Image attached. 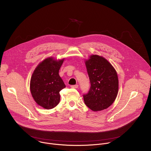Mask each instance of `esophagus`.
<instances>
[{"label":"esophagus","instance_id":"1","mask_svg":"<svg viewBox=\"0 0 151 151\" xmlns=\"http://www.w3.org/2000/svg\"><path fill=\"white\" fill-rule=\"evenodd\" d=\"M70 87L72 88H77L78 87V85H71Z\"/></svg>","mask_w":151,"mask_h":151}]
</instances>
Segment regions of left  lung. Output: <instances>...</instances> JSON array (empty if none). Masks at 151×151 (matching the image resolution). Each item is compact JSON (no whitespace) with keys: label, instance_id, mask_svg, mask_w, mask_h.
Segmentation results:
<instances>
[{"label":"left lung","instance_id":"8db88e82","mask_svg":"<svg viewBox=\"0 0 151 151\" xmlns=\"http://www.w3.org/2000/svg\"><path fill=\"white\" fill-rule=\"evenodd\" d=\"M91 87L84 94L85 104L93 111L107 109L114 102L118 93V78L112 64L104 57L91 55L85 61Z\"/></svg>","mask_w":151,"mask_h":151}]
</instances>
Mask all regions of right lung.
I'll list each match as a JSON object with an SVG mask.
<instances>
[{
  "label": "right lung",
  "instance_id": "obj_1",
  "mask_svg": "<svg viewBox=\"0 0 151 151\" xmlns=\"http://www.w3.org/2000/svg\"><path fill=\"white\" fill-rule=\"evenodd\" d=\"M64 60L45 58L38 64L31 77L32 96L38 105L46 109H52L59 103L60 91L66 87L58 74Z\"/></svg>",
  "mask_w": 151,
  "mask_h": 151
}]
</instances>
